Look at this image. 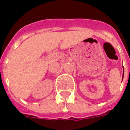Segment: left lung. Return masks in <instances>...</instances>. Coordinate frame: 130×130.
<instances>
[{
    "instance_id": "obj_1",
    "label": "left lung",
    "mask_w": 130,
    "mask_h": 130,
    "mask_svg": "<svg viewBox=\"0 0 130 130\" xmlns=\"http://www.w3.org/2000/svg\"><path fill=\"white\" fill-rule=\"evenodd\" d=\"M123 70H124V69H123ZM129 71H130V70H129ZM123 73H124V72H123Z\"/></svg>"
}]
</instances>
